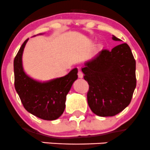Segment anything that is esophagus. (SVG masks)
Instances as JSON below:
<instances>
[{
	"mask_svg": "<svg viewBox=\"0 0 150 150\" xmlns=\"http://www.w3.org/2000/svg\"><path fill=\"white\" fill-rule=\"evenodd\" d=\"M78 78H83V72H81V71H79V72H78Z\"/></svg>",
	"mask_w": 150,
	"mask_h": 150,
	"instance_id": "1",
	"label": "esophagus"
}]
</instances>
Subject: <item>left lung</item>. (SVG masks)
Instances as JSON below:
<instances>
[{
	"label": "left lung",
	"mask_w": 150,
	"mask_h": 150,
	"mask_svg": "<svg viewBox=\"0 0 150 150\" xmlns=\"http://www.w3.org/2000/svg\"><path fill=\"white\" fill-rule=\"evenodd\" d=\"M112 40L121 41L115 36ZM82 68L89 85L87 100L101 117L114 116L129 105L137 86L136 61L127 43L103 49Z\"/></svg>",
	"instance_id": "left-lung-1"
}]
</instances>
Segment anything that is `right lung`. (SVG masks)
Instances as JSON below:
<instances>
[{
    "mask_svg": "<svg viewBox=\"0 0 150 150\" xmlns=\"http://www.w3.org/2000/svg\"><path fill=\"white\" fill-rule=\"evenodd\" d=\"M28 40L24 42L13 60L15 89L27 111L43 120H56L64 112L66 96L78 78V69L74 68L65 76L47 82L33 79L22 67V54Z\"/></svg>",
    "mask_w": 150,
    "mask_h": 150,
    "instance_id": "add662e5",
    "label": "right lung"
}]
</instances>
